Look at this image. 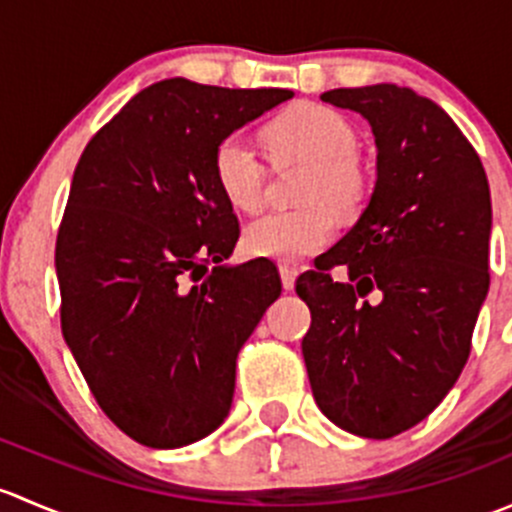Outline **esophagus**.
<instances>
[{
    "label": "esophagus",
    "mask_w": 512,
    "mask_h": 512,
    "mask_svg": "<svg viewBox=\"0 0 512 512\" xmlns=\"http://www.w3.org/2000/svg\"><path fill=\"white\" fill-rule=\"evenodd\" d=\"M280 277H282V287L285 289H292L294 287V280H297V267L294 265H280Z\"/></svg>",
    "instance_id": "obj_1"
}]
</instances>
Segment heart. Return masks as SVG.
Segmentation results:
<instances>
[{
    "mask_svg": "<svg viewBox=\"0 0 512 512\" xmlns=\"http://www.w3.org/2000/svg\"><path fill=\"white\" fill-rule=\"evenodd\" d=\"M275 160L304 158L312 170L304 175L299 198L307 205L270 210L245 230L247 252L272 260H299L322 250L337 232V214L354 215L366 200V173L356 151L359 136L344 113L322 103H297L262 131ZM213 178L223 198L237 210L260 208L265 195V165L260 153L240 133L220 138L213 151Z\"/></svg>",
    "mask_w": 512,
    "mask_h": 512,
    "instance_id": "b5f03b06",
    "label": "heart"
}]
</instances>
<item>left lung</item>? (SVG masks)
Instances as JSON below:
<instances>
[{"mask_svg":"<svg viewBox=\"0 0 512 512\" xmlns=\"http://www.w3.org/2000/svg\"><path fill=\"white\" fill-rule=\"evenodd\" d=\"M322 101L361 113L379 153L359 223L297 277L312 312L304 364L329 421L391 438L446 399L471 354L490 285L488 178L453 118L406 86L334 89ZM334 266L350 280L334 281Z\"/></svg>","mask_w":512,"mask_h":512,"instance_id":"8db88e82","label":"left lung"}]
</instances>
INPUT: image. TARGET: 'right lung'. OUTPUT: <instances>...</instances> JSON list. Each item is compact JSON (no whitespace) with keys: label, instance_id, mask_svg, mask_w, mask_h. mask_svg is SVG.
Returning a JSON list of instances; mask_svg holds the SVG:
<instances>
[{"label":"right lung","instance_id":"add662e5","mask_svg":"<svg viewBox=\"0 0 512 512\" xmlns=\"http://www.w3.org/2000/svg\"><path fill=\"white\" fill-rule=\"evenodd\" d=\"M292 96L158 81L76 163L56 235L61 332L103 414L143 446H188L225 421L237 354L280 297L265 257L220 265L240 225L213 151Z\"/></svg>","mask_w":512,"mask_h":512}]
</instances>
